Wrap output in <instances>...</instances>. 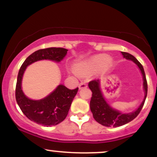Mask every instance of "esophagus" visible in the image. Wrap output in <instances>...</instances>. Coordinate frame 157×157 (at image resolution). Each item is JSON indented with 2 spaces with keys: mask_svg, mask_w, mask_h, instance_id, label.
<instances>
[{
  "mask_svg": "<svg viewBox=\"0 0 157 157\" xmlns=\"http://www.w3.org/2000/svg\"><path fill=\"white\" fill-rule=\"evenodd\" d=\"M86 87H87V84H86V82H80V85H79V89H84V88Z\"/></svg>",
  "mask_w": 157,
  "mask_h": 157,
  "instance_id": "obj_1",
  "label": "esophagus"
}]
</instances>
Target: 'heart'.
<instances>
[{
    "instance_id": "b5f03b06",
    "label": "heart",
    "mask_w": 157,
    "mask_h": 157,
    "mask_svg": "<svg viewBox=\"0 0 157 157\" xmlns=\"http://www.w3.org/2000/svg\"><path fill=\"white\" fill-rule=\"evenodd\" d=\"M113 60L110 57L105 55H97L92 56L86 60L80 61L75 64V70L81 75L92 73L98 69L106 70L112 66ZM72 73H75L71 70Z\"/></svg>"
}]
</instances>
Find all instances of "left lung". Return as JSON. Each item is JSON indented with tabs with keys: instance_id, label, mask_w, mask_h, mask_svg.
Wrapping results in <instances>:
<instances>
[{
	"instance_id": "obj_1",
	"label": "left lung",
	"mask_w": 157,
	"mask_h": 157,
	"mask_svg": "<svg viewBox=\"0 0 157 157\" xmlns=\"http://www.w3.org/2000/svg\"><path fill=\"white\" fill-rule=\"evenodd\" d=\"M121 53L124 58L134 62L140 70L142 80H143V90L145 92V97L142 103L135 111L130 113H122L111 107L106 101L100 89V80H94L91 81L89 83V89L92 91V97L90 101V109H91L94 120L97 122L106 127H111V126L119 127V126L125 125L129 122L132 121L140 113L147 97V80L144 68L141 63L131 54L123 52H121Z\"/></svg>"
}]
</instances>
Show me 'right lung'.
Returning <instances> with one entry per match:
<instances>
[{"mask_svg": "<svg viewBox=\"0 0 157 157\" xmlns=\"http://www.w3.org/2000/svg\"><path fill=\"white\" fill-rule=\"evenodd\" d=\"M63 48L52 47L37 50L23 62L17 75L15 89L16 101L22 112L28 119L44 126L56 125L66 119L78 88L71 90L60 84L49 94L40 100H32L26 96L22 89L23 74L27 66L35 62L48 60L60 63L67 55Z\"/></svg>", "mask_w": 157, "mask_h": 157, "instance_id": "right-lung-1", "label": "right lung"}]
</instances>
